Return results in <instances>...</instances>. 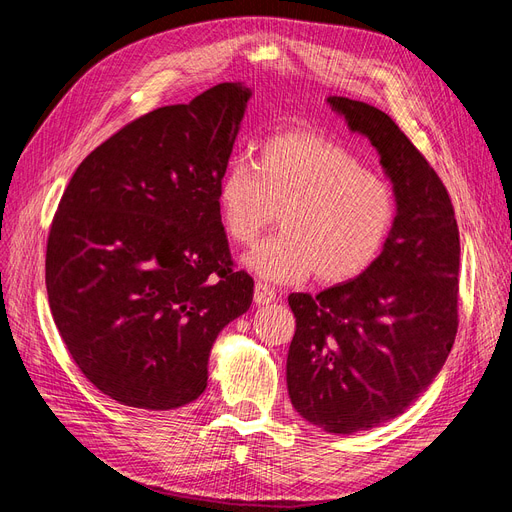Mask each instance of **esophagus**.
Listing matches in <instances>:
<instances>
[{
    "mask_svg": "<svg viewBox=\"0 0 512 512\" xmlns=\"http://www.w3.org/2000/svg\"><path fill=\"white\" fill-rule=\"evenodd\" d=\"M277 299V292L273 286L265 284V282H258L256 288H254V301L258 305H267V303H273Z\"/></svg>",
    "mask_w": 512,
    "mask_h": 512,
    "instance_id": "obj_1",
    "label": "esophagus"
}]
</instances>
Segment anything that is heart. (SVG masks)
I'll use <instances>...</instances> for the list:
<instances>
[{"label": "heart", "instance_id": "obj_1", "mask_svg": "<svg viewBox=\"0 0 512 512\" xmlns=\"http://www.w3.org/2000/svg\"><path fill=\"white\" fill-rule=\"evenodd\" d=\"M220 222L237 245H252L280 211L282 232L247 254V267L269 282L324 284L365 273L395 222L393 188L363 168L350 149L318 132L267 138L254 166L232 160L215 190Z\"/></svg>", "mask_w": 512, "mask_h": 512}]
</instances>
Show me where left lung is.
<instances>
[{
    "mask_svg": "<svg viewBox=\"0 0 512 512\" xmlns=\"http://www.w3.org/2000/svg\"><path fill=\"white\" fill-rule=\"evenodd\" d=\"M391 177L397 215L382 254L316 297L292 292L286 382L294 410L329 433L378 427L438 376L459 327V228L444 183L380 108L329 98Z\"/></svg>",
    "mask_w": 512,
    "mask_h": 512,
    "instance_id": "left-lung-1",
    "label": "left lung"
}]
</instances>
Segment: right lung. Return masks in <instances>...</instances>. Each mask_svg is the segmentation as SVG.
<instances>
[{
	"label": "right lung",
	"mask_w": 512,
	"mask_h": 512,
	"mask_svg": "<svg viewBox=\"0 0 512 512\" xmlns=\"http://www.w3.org/2000/svg\"><path fill=\"white\" fill-rule=\"evenodd\" d=\"M220 83L126 123L74 170L46 241L57 331L123 406L173 410L207 389L215 337L252 305L215 190L250 100Z\"/></svg>",
	"instance_id": "1"
}]
</instances>
